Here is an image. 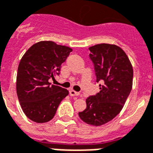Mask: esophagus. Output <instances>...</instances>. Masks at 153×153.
<instances>
[{
    "instance_id": "34e87169",
    "label": "esophagus",
    "mask_w": 153,
    "mask_h": 153,
    "mask_svg": "<svg viewBox=\"0 0 153 153\" xmlns=\"http://www.w3.org/2000/svg\"><path fill=\"white\" fill-rule=\"evenodd\" d=\"M70 95H71V97H77V96L79 95V93L77 92V91H74V90H71V91H70Z\"/></svg>"
}]
</instances>
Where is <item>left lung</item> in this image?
Segmentation results:
<instances>
[{
  "mask_svg": "<svg viewBox=\"0 0 153 153\" xmlns=\"http://www.w3.org/2000/svg\"><path fill=\"white\" fill-rule=\"evenodd\" d=\"M89 50L100 91L87 98V108L79 116L87 124L99 126L114 119L123 108L132 88L133 68L117 45L100 44Z\"/></svg>",
  "mask_w": 153,
  "mask_h": 153,
  "instance_id": "1",
  "label": "left lung"
}]
</instances>
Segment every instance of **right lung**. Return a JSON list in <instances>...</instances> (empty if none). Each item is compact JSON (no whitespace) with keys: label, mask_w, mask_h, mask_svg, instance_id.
Instances as JSON below:
<instances>
[{"label":"right lung","mask_w":153,"mask_h":153,"mask_svg":"<svg viewBox=\"0 0 153 153\" xmlns=\"http://www.w3.org/2000/svg\"><path fill=\"white\" fill-rule=\"evenodd\" d=\"M72 48L53 41H40L28 49L19 62L16 90L25 115L35 123L53 118L60 103L69 91L51 85L49 79L59 75L61 67Z\"/></svg>","instance_id":"add662e5"}]
</instances>
